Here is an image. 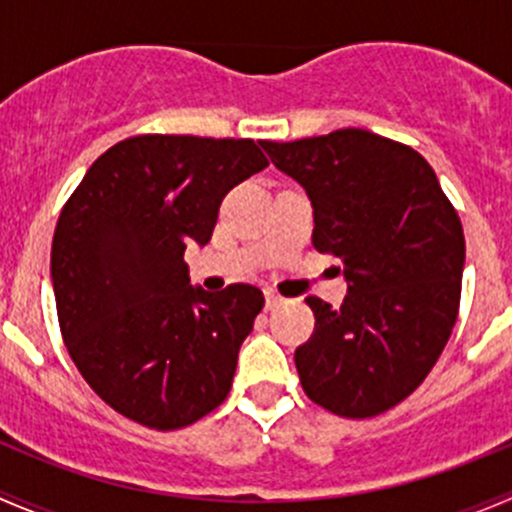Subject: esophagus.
<instances>
[{
    "instance_id": "1",
    "label": "esophagus",
    "mask_w": 512,
    "mask_h": 512,
    "mask_svg": "<svg viewBox=\"0 0 512 512\" xmlns=\"http://www.w3.org/2000/svg\"><path fill=\"white\" fill-rule=\"evenodd\" d=\"M282 304V297L277 292H272V289H267L265 292V307L267 309H275V307H280Z\"/></svg>"
}]
</instances>
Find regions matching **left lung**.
<instances>
[{
	"label": "left lung",
	"mask_w": 512,
	"mask_h": 512,
	"mask_svg": "<svg viewBox=\"0 0 512 512\" xmlns=\"http://www.w3.org/2000/svg\"><path fill=\"white\" fill-rule=\"evenodd\" d=\"M312 200V242L339 257L342 307L307 297L314 334L297 347L302 389L347 418L404 401L441 356L461 304V218L421 153L364 128L260 141Z\"/></svg>",
	"instance_id": "obj_1"
}]
</instances>
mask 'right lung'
<instances>
[{
    "mask_svg": "<svg viewBox=\"0 0 512 512\" xmlns=\"http://www.w3.org/2000/svg\"><path fill=\"white\" fill-rule=\"evenodd\" d=\"M267 168L250 138L133 136L86 170L51 242L61 337L111 409L158 431L195 423L230 394L265 297L190 285L183 252L213 235L220 203Z\"/></svg>",
    "mask_w": 512,
    "mask_h": 512,
    "instance_id": "right-lung-1",
    "label": "right lung"
}]
</instances>
